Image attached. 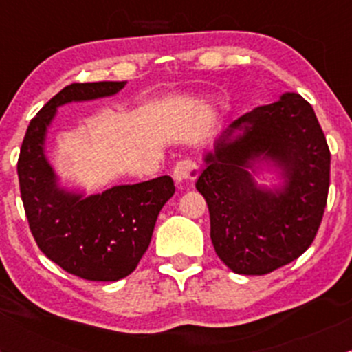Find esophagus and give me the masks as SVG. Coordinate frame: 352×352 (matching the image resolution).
Segmentation results:
<instances>
[{"label": "esophagus", "instance_id": "34e87169", "mask_svg": "<svg viewBox=\"0 0 352 352\" xmlns=\"http://www.w3.org/2000/svg\"><path fill=\"white\" fill-rule=\"evenodd\" d=\"M197 177L199 166L196 162H192V160H182V162L177 163L175 168H173V179H175V182L179 184L180 187L189 186V184H192Z\"/></svg>", "mask_w": 352, "mask_h": 352}]
</instances>
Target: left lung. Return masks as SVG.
<instances>
[{
  "label": "left lung",
  "mask_w": 352,
  "mask_h": 352,
  "mask_svg": "<svg viewBox=\"0 0 352 352\" xmlns=\"http://www.w3.org/2000/svg\"><path fill=\"white\" fill-rule=\"evenodd\" d=\"M261 162L276 168L281 186H256ZM204 163L196 187L208 202L216 254L233 272L267 274L310 247L327 206L330 151L301 95H281L230 124Z\"/></svg>",
  "instance_id": "8db88e82"
}]
</instances>
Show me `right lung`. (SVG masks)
<instances>
[{
  "label": "right lung",
  "instance_id": "add662e5",
  "mask_svg": "<svg viewBox=\"0 0 352 352\" xmlns=\"http://www.w3.org/2000/svg\"><path fill=\"white\" fill-rule=\"evenodd\" d=\"M124 85L97 81L63 88L28 124L16 165L25 214L38 248L66 272L88 281H119L136 269L160 211L175 192L168 175L88 197L59 187L45 158V134L58 107L110 97Z\"/></svg>",
  "mask_w": 352,
  "mask_h": 352
}]
</instances>
